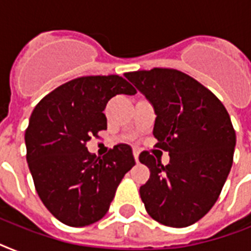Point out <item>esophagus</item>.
<instances>
[{
  "label": "esophagus",
  "instance_id": "1",
  "mask_svg": "<svg viewBox=\"0 0 251 251\" xmlns=\"http://www.w3.org/2000/svg\"><path fill=\"white\" fill-rule=\"evenodd\" d=\"M133 155H134V159H135V161H138V159H139V151L134 149L133 150Z\"/></svg>",
  "mask_w": 251,
  "mask_h": 251
}]
</instances>
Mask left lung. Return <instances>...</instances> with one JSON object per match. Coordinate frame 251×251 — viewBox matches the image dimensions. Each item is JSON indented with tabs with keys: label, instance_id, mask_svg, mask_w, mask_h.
Wrapping results in <instances>:
<instances>
[{
	"label": "left lung",
	"instance_id": "8db88e82",
	"mask_svg": "<svg viewBox=\"0 0 251 251\" xmlns=\"http://www.w3.org/2000/svg\"><path fill=\"white\" fill-rule=\"evenodd\" d=\"M152 104L156 147L169 153L163 165L147 151L150 168L139 193L153 220L173 228L194 224L212 208L233 163L236 133L223 102L208 88L176 69L126 73Z\"/></svg>",
	"mask_w": 251,
	"mask_h": 251
}]
</instances>
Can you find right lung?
Listing matches in <instances>:
<instances>
[{
    "label": "right lung",
    "mask_w": 251,
    "mask_h": 251,
    "mask_svg": "<svg viewBox=\"0 0 251 251\" xmlns=\"http://www.w3.org/2000/svg\"><path fill=\"white\" fill-rule=\"evenodd\" d=\"M121 94H137L122 76H80L41 99L29 117L25 141L33 183L49 212L66 226L99 222L135 165L127 145L114 146L102 157L86 147L106 129V102Z\"/></svg>",
    "instance_id": "add662e5"
}]
</instances>
